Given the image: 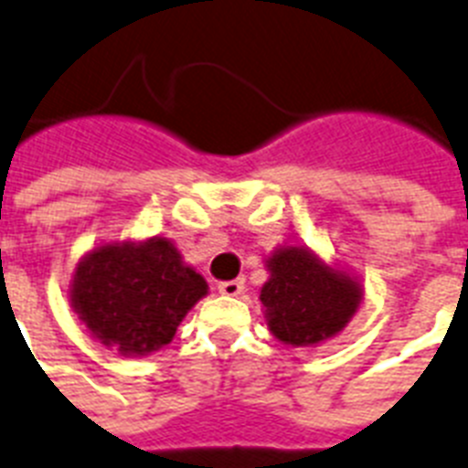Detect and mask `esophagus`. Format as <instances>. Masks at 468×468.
<instances>
[{"label":"esophagus","mask_w":468,"mask_h":468,"mask_svg":"<svg viewBox=\"0 0 468 468\" xmlns=\"http://www.w3.org/2000/svg\"><path fill=\"white\" fill-rule=\"evenodd\" d=\"M219 294L222 296H239L243 292V280H229L219 284Z\"/></svg>","instance_id":"esophagus-1"}]
</instances>
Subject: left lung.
Returning <instances> with one entry per match:
<instances>
[{"instance_id":"left-lung-1","label":"left lung","mask_w":468,"mask_h":468,"mask_svg":"<svg viewBox=\"0 0 468 468\" xmlns=\"http://www.w3.org/2000/svg\"><path fill=\"white\" fill-rule=\"evenodd\" d=\"M262 315L272 337L289 346H318L349 325L364 301V282L308 246H280L265 258Z\"/></svg>"}]
</instances>
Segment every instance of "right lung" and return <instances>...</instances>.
Masks as SVG:
<instances>
[{"mask_svg":"<svg viewBox=\"0 0 468 468\" xmlns=\"http://www.w3.org/2000/svg\"><path fill=\"white\" fill-rule=\"evenodd\" d=\"M203 296L206 277L165 237L98 243L69 280V303L80 325L126 358L167 346Z\"/></svg>","mask_w":468,"mask_h":468,"instance_id":"right-lung-1","label":"right lung"}]
</instances>
